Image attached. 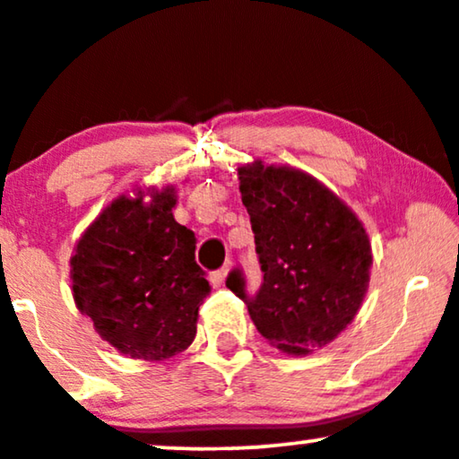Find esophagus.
Wrapping results in <instances>:
<instances>
[{"instance_id": "1", "label": "esophagus", "mask_w": 459, "mask_h": 459, "mask_svg": "<svg viewBox=\"0 0 459 459\" xmlns=\"http://www.w3.org/2000/svg\"><path fill=\"white\" fill-rule=\"evenodd\" d=\"M228 273H230V268L228 265H223V268H219V270H214V273L211 274V282L214 287H221L225 282V276H228Z\"/></svg>"}]
</instances>
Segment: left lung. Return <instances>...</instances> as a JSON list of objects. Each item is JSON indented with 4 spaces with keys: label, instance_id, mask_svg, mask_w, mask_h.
Segmentation results:
<instances>
[{
    "label": "left lung",
    "instance_id": "obj_1",
    "mask_svg": "<svg viewBox=\"0 0 459 459\" xmlns=\"http://www.w3.org/2000/svg\"><path fill=\"white\" fill-rule=\"evenodd\" d=\"M238 177L264 281L248 293L234 268L225 285L273 347L307 355L358 315L370 279L368 234L330 189L299 169L255 161Z\"/></svg>",
    "mask_w": 459,
    "mask_h": 459
}]
</instances>
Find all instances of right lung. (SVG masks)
<instances>
[{
    "mask_svg": "<svg viewBox=\"0 0 459 459\" xmlns=\"http://www.w3.org/2000/svg\"><path fill=\"white\" fill-rule=\"evenodd\" d=\"M118 197L93 221L72 257V290L106 342L134 359L160 361L194 342L211 293L195 264V236L174 221V189Z\"/></svg>",
    "mask_w": 459,
    "mask_h": 459,
    "instance_id": "right-lung-1",
    "label": "right lung"
}]
</instances>
